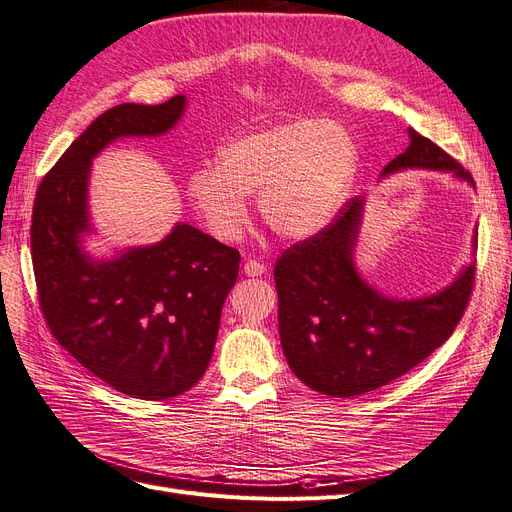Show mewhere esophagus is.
I'll list each match as a JSON object with an SVG mask.
<instances>
[{
  "mask_svg": "<svg viewBox=\"0 0 512 512\" xmlns=\"http://www.w3.org/2000/svg\"><path fill=\"white\" fill-rule=\"evenodd\" d=\"M264 271H267V267H264V262H260V260H248L245 262V267H243V273L248 275V277H258V275H262Z\"/></svg>",
  "mask_w": 512,
  "mask_h": 512,
  "instance_id": "obj_1",
  "label": "esophagus"
}]
</instances>
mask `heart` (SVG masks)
<instances>
[{
  "label": "heart",
  "instance_id": "obj_1",
  "mask_svg": "<svg viewBox=\"0 0 512 512\" xmlns=\"http://www.w3.org/2000/svg\"><path fill=\"white\" fill-rule=\"evenodd\" d=\"M356 169V146L341 127L301 118L233 139L218 165L192 171L188 197L220 241L243 233L248 195H258L260 214L277 235L303 239L337 214Z\"/></svg>",
  "mask_w": 512,
  "mask_h": 512
}]
</instances>
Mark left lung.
I'll return each instance as SVG.
<instances>
[{
    "label": "left lung",
    "instance_id": "obj_1",
    "mask_svg": "<svg viewBox=\"0 0 512 512\" xmlns=\"http://www.w3.org/2000/svg\"><path fill=\"white\" fill-rule=\"evenodd\" d=\"M411 144L383 169L453 171L474 182L432 139L409 129ZM362 199H349L322 231L296 241L275 262L279 339L294 375L311 390L349 398L407 375L443 345L470 303L477 264L447 290L419 301H390L354 269Z\"/></svg>",
    "mask_w": 512,
    "mask_h": 512
}]
</instances>
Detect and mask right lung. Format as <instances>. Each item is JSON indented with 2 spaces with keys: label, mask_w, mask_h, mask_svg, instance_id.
Here are the masks:
<instances>
[{
  "label": "right lung",
  "mask_w": 512,
  "mask_h": 512,
  "mask_svg": "<svg viewBox=\"0 0 512 512\" xmlns=\"http://www.w3.org/2000/svg\"><path fill=\"white\" fill-rule=\"evenodd\" d=\"M184 105L175 95L103 112L44 175L33 201V273L52 337L95 377L144 400L173 398L203 377L241 256L178 224L150 248L108 262L86 258V182L99 150L116 137L169 131Z\"/></svg>",
  "instance_id": "right-lung-1"
}]
</instances>
